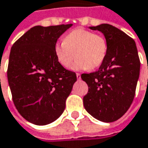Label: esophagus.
<instances>
[{
	"mask_svg": "<svg viewBox=\"0 0 148 148\" xmlns=\"http://www.w3.org/2000/svg\"><path fill=\"white\" fill-rule=\"evenodd\" d=\"M76 76H77V79H80V78H81V77H80V74L77 73V74H76Z\"/></svg>",
	"mask_w": 148,
	"mask_h": 148,
	"instance_id": "obj_1",
	"label": "esophagus"
}]
</instances>
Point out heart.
I'll use <instances>...</instances> for the list:
<instances>
[{"mask_svg": "<svg viewBox=\"0 0 148 148\" xmlns=\"http://www.w3.org/2000/svg\"><path fill=\"white\" fill-rule=\"evenodd\" d=\"M54 53L58 62L64 68L73 70L94 69L101 66L108 54V42L101 34L84 29H76L67 34L64 40L57 42Z\"/></svg>", "mask_w": 148, "mask_h": 148, "instance_id": "heart-1", "label": "heart"}]
</instances>
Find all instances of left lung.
<instances>
[{"label": "left lung", "instance_id": "left-lung-1", "mask_svg": "<svg viewBox=\"0 0 148 148\" xmlns=\"http://www.w3.org/2000/svg\"><path fill=\"white\" fill-rule=\"evenodd\" d=\"M90 29L104 34L108 54L97 71L81 74L89 87L83 98L84 107L95 119L110 123L121 118L130 107L141 62L135 40L125 32L108 23Z\"/></svg>", "mask_w": 148, "mask_h": 148}]
</instances>
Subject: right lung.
I'll return each instance as SVG.
<instances>
[{
  "label": "right lung",
  "instance_id": "obj_1",
  "mask_svg": "<svg viewBox=\"0 0 148 148\" xmlns=\"http://www.w3.org/2000/svg\"><path fill=\"white\" fill-rule=\"evenodd\" d=\"M72 24L34 26L13 44L7 68L12 101L29 122L46 125L58 119L74 82V72L57 60L54 46Z\"/></svg>",
  "mask_w": 148,
  "mask_h": 148
}]
</instances>
